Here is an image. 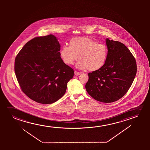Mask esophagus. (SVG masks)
Instances as JSON below:
<instances>
[{
    "label": "esophagus",
    "mask_w": 150,
    "mask_h": 150,
    "mask_svg": "<svg viewBox=\"0 0 150 150\" xmlns=\"http://www.w3.org/2000/svg\"><path fill=\"white\" fill-rule=\"evenodd\" d=\"M74 74H75V75L76 76H78V75H80V72H77V71H75L74 72Z\"/></svg>",
    "instance_id": "obj_1"
}]
</instances>
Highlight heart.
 Wrapping results in <instances>:
<instances>
[{"instance_id":"heart-1","label":"heart","mask_w":150,"mask_h":150,"mask_svg":"<svg viewBox=\"0 0 150 150\" xmlns=\"http://www.w3.org/2000/svg\"><path fill=\"white\" fill-rule=\"evenodd\" d=\"M60 55L68 65L73 64L78 59L77 68L94 72L104 66L108 57V48L105 44L98 43L88 37H76L70 40L69 47L63 46Z\"/></svg>"}]
</instances>
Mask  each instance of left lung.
Masks as SVG:
<instances>
[{"label": "left lung", "mask_w": 150, "mask_h": 150, "mask_svg": "<svg viewBox=\"0 0 150 150\" xmlns=\"http://www.w3.org/2000/svg\"><path fill=\"white\" fill-rule=\"evenodd\" d=\"M108 57L100 70L88 74L86 89L91 96L102 103H113L125 95L137 72L135 59L120 42L106 38Z\"/></svg>", "instance_id": "obj_1"}]
</instances>
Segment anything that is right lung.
Masks as SVG:
<instances>
[{
  "instance_id": "right-lung-1",
  "label": "right lung",
  "mask_w": 150,
  "mask_h": 150,
  "mask_svg": "<svg viewBox=\"0 0 150 150\" xmlns=\"http://www.w3.org/2000/svg\"><path fill=\"white\" fill-rule=\"evenodd\" d=\"M54 35L35 37L17 54L15 72L23 92L42 104L53 103L64 96L74 70L64 63Z\"/></svg>"
}]
</instances>
